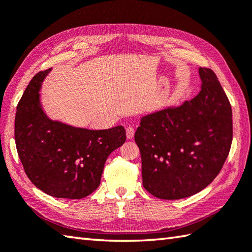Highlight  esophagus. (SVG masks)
<instances>
[{
    "mask_svg": "<svg viewBox=\"0 0 252 252\" xmlns=\"http://www.w3.org/2000/svg\"><path fill=\"white\" fill-rule=\"evenodd\" d=\"M126 132V137L129 138V140H132V138L134 137L135 130H134V127H133V126H127Z\"/></svg>",
    "mask_w": 252,
    "mask_h": 252,
    "instance_id": "esophagus-1",
    "label": "esophagus"
}]
</instances>
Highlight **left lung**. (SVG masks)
Returning a JSON list of instances; mask_svg holds the SVG:
<instances>
[{
	"mask_svg": "<svg viewBox=\"0 0 252 252\" xmlns=\"http://www.w3.org/2000/svg\"><path fill=\"white\" fill-rule=\"evenodd\" d=\"M201 91L191 100L142 118L135 132L143 185L160 199L202 190L220 173L233 140L232 107L216 73L199 68Z\"/></svg>",
	"mask_w": 252,
	"mask_h": 252,
	"instance_id": "1",
	"label": "left lung"
}]
</instances>
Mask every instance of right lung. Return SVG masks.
Returning <instances> with one entry per match:
<instances>
[{"label":"right lung","instance_id":"right-lung-1","mask_svg":"<svg viewBox=\"0 0 252 252\" xmlns=\"http://www.w3.org/2000/svg\"><path fill=\"white\" fill-rule=\"evenodd\" d=\"M51 69L37 72L17 105L16 148L37 189L57 198L81 199L97 189L107 157L126 142V130L74 127L46 117L39 91Z\"/></svg>","mask_w":252,"mask_h":252}]
</instances>
